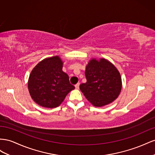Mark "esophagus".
Returning a JSON list of instances; mask_svg holds the SVG:
<instances>
[{"mask_svg": "<svg viewBox=\"0 0 155 155\" xmlns=\"http://www.w3.org/2000/svg\"><path fill=\"white\" fill-rule=\"evenodd\" d=\"M79 85H80V84H79V83H77V84L74 86H75V89L78 90V89H79Z\"/></svg>", "mask_w": 155, "mask_h": 155, "instance_id": "34e87169", "label": "esophagus"}]
</instances>
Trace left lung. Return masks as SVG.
<instances>
[{
    "mask_svg": "<svg viewBox=\"0 0 155 155\" xmlns=\"http://www.w3.org/2000/svg\"><path fill=\"white\" fill-rule=\"evenodd\" d=\"M85 76L87 82L81 84L80 90L95 107H101L112 103L120 94V73L107 60H91L86 66Z\"/></svg>",
    "mask_w": 155,
    "mask_h": 155,
    "instance_id": "left-lung-1",
    "label": "left lung"
}]
</instances>
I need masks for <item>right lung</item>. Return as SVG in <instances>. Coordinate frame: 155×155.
<instances>
[{"mask_svg": "<svg viewBox=\"0 0 155 155\" xmlns=\"http://www.w3.org/2000/svg\"><path fill=\"white\" fill-rule=\"evenodd\" d=\"M62 67V61L56 56L43 60L32 69L28 87L35 103L43 107L56 108L74 89Z\"/></svg>", "mask_w": 155, "mask_h": 155, "instance_id": "1", "label": "right lung"}]
</instances>
